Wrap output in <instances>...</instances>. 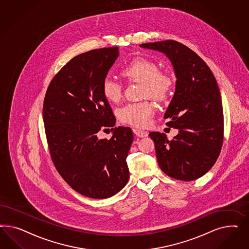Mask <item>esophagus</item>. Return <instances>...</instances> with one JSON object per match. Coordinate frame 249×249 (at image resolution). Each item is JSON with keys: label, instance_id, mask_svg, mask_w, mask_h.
<instances>
[{"label": "esophagus", "instance_id": "obj_1", "mask_svg": "<svg viewBox=\"0 0 249 249\" xmlns=\"http://www.w3.org/2000/svg\"><path fill=\"white\" fill-rule=\"evenodd\" d=\"M132 131H133V133H134L136 136H138V137H140V138H145V137L148 136V132H147V131H144V130H142V129L133 128Z\"/></svg>", "mask_w": 249, "mask_h": 249}]
</instances>
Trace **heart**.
<instances>
[{
  "instance_id": "b5f03b06",
  "label": "heart",
  "mask_w": 249,
  "mask_h": 249,
  "mask_svg": "<svg viewBox=\"0 0 249 249\" xmlns=\"http://www.w3.org/2000/svg\"><path fill=\"white\" fill-rule=\"evenodd\" d=\"M121 75L128 81L142 83V96L162 100L165 99L174 87V79L167 72L160 71L153 61L144 57H137L130 61L121 70ZM103 97L109 102L117 103L121 100L122 88L111 77H106L101 84ZM155 108L148 101L128 103L120 107L117 116L121 122L139 128H145L151 123Z\"/></svg>"
}]
</instances>
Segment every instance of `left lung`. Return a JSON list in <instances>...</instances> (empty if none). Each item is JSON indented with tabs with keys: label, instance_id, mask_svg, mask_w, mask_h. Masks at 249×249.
I'll list each match as a JSON object with an SVG mask.
<instances>
[{
	"label": "left lung",
	"instance_id": "1",
	"mask_svg": "<svg viewBox=\"0 0 249 249\" xmlns=\"http://www.w3.org/2000/svg\"><path fill=\"white\" fill-rule=\"evenodd\" d=\"M140 46L165 53L174 66L176 89L166 110V125L179 133L169 141L151 132L161 171L180 181L206 174L218 158L224 141V115L218 85L211 69L197 53L174 40Z\"/></svg>",
	"mask_w": 249,
	"mask_h": 249
}]
</instances>
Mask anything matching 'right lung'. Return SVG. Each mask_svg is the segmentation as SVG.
<instances>
[{
    "label": "right lung",
    "mask_w": 249,
    "mask_h": 249,
    "mask_svg": "<svg viewBox=\"0 0 249 249\" xmlns=\"http://www.w3.org/2000/svg\"><path fill=\"white\" fill-rule=\"evenodd\" d=\"M119 56L117 46L78 54L54 75L45 93L43 118L53 165L75 192L104 199L128 181L126 159L133 142L131 128H113L116 119L101 84ZM114 130L98 139L101 130Z\"/></svg>",
    "instance_id": "1"
}]
</instances>
